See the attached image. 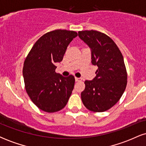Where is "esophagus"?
Wrapping results in <instances>:
<instances>
[{"mask_svg": "<svg viewBox=\"0 0 146 146\" xmlns=\"http://www.w3.org/2000/svg\"><path fill=\"white\" fill-rule=\"evenodd\" d=\"M75 81L76 82H80V81H81L82 80V79H80V78H76V77H75Z\"/></svg>", "mask_w": 146, "mask_h": 146, "instance_id": "esophagus-1", "label": "esophagus"}]
</instances>
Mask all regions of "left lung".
<instances>
[{"mask_svg": "<svg viewBox=\"0 0 146 146\" xmlns=\"http://www.w3.org/2000/svg\"><path fill=\"white\" fill-rule=\"evenodd\" d=\"M91 49V62L98 66L96 77L84 82L81 98L85 107L100 113L108 110L120 100L127 85V71L119 48L109 36L95 30L78 32Z\"/></svg>", "mask_w": 146, "mask_h": 146, "instance_id": "8db88e82", "label": "left lung"}]
</instances>
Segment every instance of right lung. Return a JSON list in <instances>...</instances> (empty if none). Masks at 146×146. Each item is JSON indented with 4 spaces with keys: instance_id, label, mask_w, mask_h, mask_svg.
Segmentation results:
<instances>
[{
    "instance_id": "obj_1",
    "label": "right lung",
    "mask_w": 146,
    "mask_h": 146,
    "mask_svg": "<svg viewBox=\"0 0 146 146\" xmlns=\"http://www.w3.org/2000/svg\"><path fill=\"white\" fill-rule=\"evenodd\" d=\"M78 33L56 29L41 36L25 58L23 74L25 89L33 103L46 113L64 108L74 88L75 78L56 72L68 45Z\"/></svg>"
}]
</instances>
